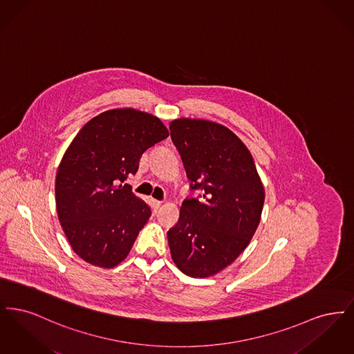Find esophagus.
<instances>
[{"mask_svg":"<svg viewBox=\"0 0 354 354\" xmlns=\"http://www.w3.org/2000/svg\"><path fill=\"white\" fill-rule=\"evenodd\" d=\"M160 205H162V202H159V201H152V207H153L155 211H158V209L160 208Z\"/></svg>","mask_w":354,"mask_h":354,"instance_id":"1","label":"esophagus"}]
</instances>
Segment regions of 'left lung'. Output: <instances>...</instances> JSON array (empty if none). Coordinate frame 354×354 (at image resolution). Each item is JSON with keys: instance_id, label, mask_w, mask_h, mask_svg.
<instances>
[{"instance_id": "left-lung-1", "label": "left lung", "mask_w": 354, "mask_h": 354, "mask_svg": "<svg viewBox=\"0 0 354 354\" xmlns=\"http://www.w3.org/2000/svg\"><path fill=\"white\" fill-rule=\"evenodd\" d=\"M191 189L178 223L167 232L169 251L188 276L208 277L234 263L260 223L264 187L245 145L227 127L203 119L169 123Z\"/></svg>"}]
</instances>
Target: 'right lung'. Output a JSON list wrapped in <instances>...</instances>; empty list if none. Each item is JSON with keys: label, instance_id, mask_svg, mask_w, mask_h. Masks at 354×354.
Here are the masks:
<instances>
[{"label": "right lung", "instance_id": "1", "mask_svg": "<svg viewBox=\"0 0 354 354\" xmlns=\"http://www.w3.org/2000/svg\"><path fill=\"white\" fill-rule=\"evenodd\" d=\"M167 136L151 114L115 109L88 120L70 143L57 171L55 203L68 243L84 261L113 268L130 252L151 208L119 183Z\"/></svg>", "mask_w": 354, "mask_h": 354}]
</instances>
